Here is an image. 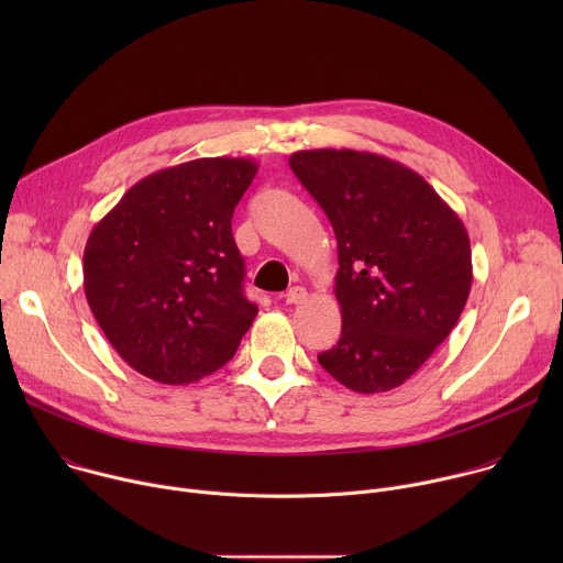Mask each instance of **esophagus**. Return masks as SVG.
<instances>
[{
  "label": "esophagus",
  "instance_id": "esophagus-1",
  "mask_svg": "<svg viewBox=\"0 0 563 563\" xmlns=\"http://www.w3.org/2000/svg\"><path fill=\"white\" fill-rule=\"evenodd\" d=\"M307 298V289L305 287H291L287 294H285V302H289V305H298V302H302Z\"/></svg>",
  "mask_w": 563,
  "mask_h": 563
}]
</instances>
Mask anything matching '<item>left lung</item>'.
<instances>
[{
  "instance_id": "left-lung-1",
  "label": "left lung",
  "mask_w": 563,
  "mask_h": 563,
  "mask_svg": "<svg viewBox=\"0 0 563 563\" xmlns=\"http://www.w3.org/2000/svg\"><path fill=\"white\" fill-rule=\"evenodd\" d=\"M289 167L339 245L343 330L318 363L358 394L404 385L448 339L470 296L461 218L423 176L378 153L296 151Z\"/></svg>"
}]
</instances>
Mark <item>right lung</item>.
<instances>
[{
	"label": "right lung",
	"instance_id": "1",
	"mask_svg": "<svg viewBox=\"0 0 563 563\" xmlns=\"http://www.w3.org/2000/svg\"><path fill=\"white\" fill-rule=\"evenodd\" d=\"M258 163L200 157L135 183L93 227L85 294L115 352L165 385L220 369L258 307L243 294L245 261L231 216Z\"/></svg>",
	"mask_w": 563,
	"mask_h": 563
}]
</instances>
